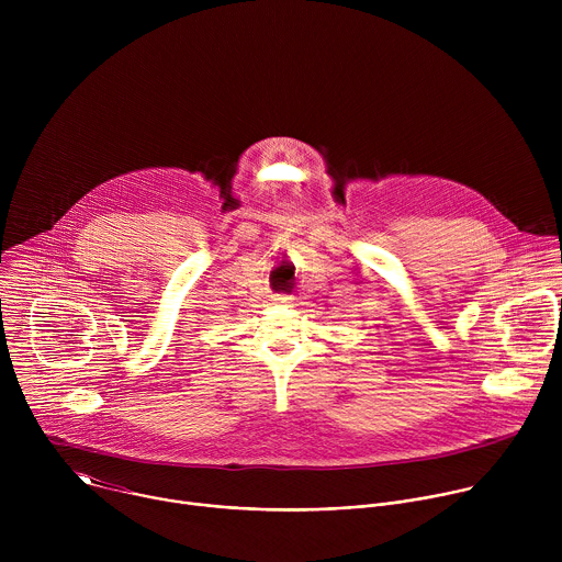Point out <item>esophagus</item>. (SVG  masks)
I'll use <instances>...</instances> for the list:
<instances>
[{"label": "esophagus", "instance_id": "34e87169", "mask_svg": "<svg viewBox=\"0 0 562 562\" xmlns=\"http://www.w3.org/2000/svg\"><path fill=\"white\" fill-rule=\"evenodd\" d=\"M273 302H276V304H284V306H286V304H291V302H293V297H291V295L280 293V295H276V297H273Z\"/></svg>", "mask_w": 562, "mask_h": 562}]
</instances>
